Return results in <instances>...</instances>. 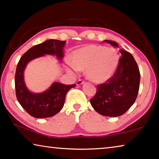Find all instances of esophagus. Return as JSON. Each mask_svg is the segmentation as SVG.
<instances>
[{
    "instance_id": "esophagus-1",
    "label": "esophagus",
    "mask_w": 159,
    "mask_h": 159,
    "mask_svg": "<svg viewBox=\"0 0 159 159\" xmlns=\"http://www.w3.org/2000/svg\"><path fill=\"white\" fill-rule=\"evenodd\" d=\"M83 83H84V80H82V79H79V80H78V81H77V83H76V85H82Z\"/></svg>"
}]
</instances>
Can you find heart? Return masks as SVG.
Here are the masks:
<instances>
[{
    "instance_id": "obj_1",
    "label": "heart",
    "mask_w": 159,
    "mask_h": 159,
    "mask_svg": "<svg viewBox=\"0 0 159 159\" xmlns=\"http://www.w3.org/2000/svg\"><path fill=\"white\" fill-rule=\"evenodd\" d=\"M70 71L85 69L87 79L96 83H103L114 76L120 61L114 48L102 45H87L75 50L71 55Z\"/></svg>"
}]
</instances>
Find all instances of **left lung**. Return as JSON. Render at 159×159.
Returning <instances> with one entry per match:
<instances>
[{"mask_svg":"<svg viewBox=\"0 0 159 159\" xmlns=\"http://www.w3.org/2000/svg\"><path fill=\"white\" fill-rule=\"evenodd\" d=\"M114 47L116 43L104 41ZM118 68L111 79L98 85L95 95L90 99V104L99 114L110 117L123 115L130 109L138 97L140 73L133 56L127 51L120 50Z\"/></svg>","mask_w":159,"mask_h":159,"instance_id":"left-lung-1","label":"left lung"}]
</instances>
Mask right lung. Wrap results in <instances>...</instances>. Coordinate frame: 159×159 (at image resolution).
<instances>
[{"label": "right lung", "mask_w": 159, "mask_h": 159, "mask_svg": "<svg viewBox=\"0 0 159 159\" xmlns=\"http://www.w3.org/2000/svg\"><path fill=\"white\" fill-rule=\"evenodd\" d=\"M65 43V41L47 40L26 51L17 64L15 76L16 96L24 109L34 118H48L60 112L64 107L67 92L76 85L55 82L44 92L33 93L28 90L24 81V71L29 61L45 55H55L61 60L64 57Z\"/></svg>", "instance_id": "obj_1"}]
</instances>
